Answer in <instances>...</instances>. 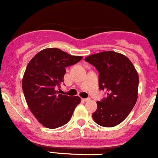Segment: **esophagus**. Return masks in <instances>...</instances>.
<instances>
[{"label": "esophagus", "instance_id": "1", "mask_svg": "<svg viewBox=\"0 0 158 158\" xmlns=\"http://www.w3.org/2000/svg\"><path fill=\"white\" fill-rule=\"evenodd\" d=\"M90 100V98H86V99H83V101L84 102H88Z\"/></svg>", "mask_w": 158, "mask_h": 158}]
</instances>
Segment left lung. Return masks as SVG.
<instances>
[{
	"instance_id": "1",
	"label": "left lung",
	"mask_w": 158,
	"mask_h": 158,
	"mask_svg": "<svg viewBox=\"0 0 158 158\" xmlns=\"http://www.w3.org/2000/svg\"><path fill=\"white\" fill-rule=\"evenodd\" d=\"M85 61L99 72V87L107 95L96 102L93 120L102 127L117 126L128 116L136 102L138 73L127 56L113 51L89 56Z\"/></svg>"
}]
</instances>
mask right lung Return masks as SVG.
Masks as SVG:
<instances>
[{
	"label": "right lung",
	"mask_w": 158,
	"mask_h": 158,
	"mask_svg": "<svg viewBox=\"0 0 158 158\" xmlns=\"http://www.w3.org/2000/svg\"><path fill=\"white\" fill-rule=\"evenodd\" d=\"M83 59L57 48L44 49L37 53L27 65L23 79V90L30 111L42 125L55 129L66 124L79 96L59 94L57 88L64 82L65 68Z\"/></svg>",
	"instance_id": "right-lung-1"
}]
</instances>
